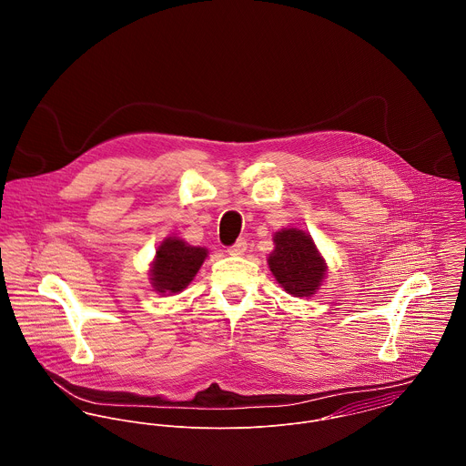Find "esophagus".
Here are the masks:
<instances>
[{
	"instance_id": "obj_1",
	"label": "esophagus",
	"mask_w": 466,
	"mask_h": 466,
	"mask_svg": "<svg viewBox=\"0 0 466 466\" xmlns=\"http://www.w3.org/2000/svg\"><path fill=\"white\" fill-rule=\"evenodd\" d=\"M246 249H248V242L244 238H238L237 244L228 249V253L233 255V257H242L246 253Z\"/></svg>"
}]
</instances>
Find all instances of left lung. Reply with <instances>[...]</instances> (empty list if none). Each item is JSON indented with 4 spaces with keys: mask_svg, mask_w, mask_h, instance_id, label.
I'll use <instances>...</instances> for the list:
<instances>
[{
    "mask_svg": "<svg viewBox=\"0 0 466 466\" xmlns=\"http://www.w3.org/2000/svg\"><path fill=\"white\" fill-rule=\"evenodd\" d=\"M272 242L267 266L279 287L294 298L314 296L327 278L329 266L310 233L283 228L272 235Z\"/></svg>",
    "mask_w": 466,
    "mask_h": 466,
    "instance_id": "obj_1",
    "label": "left lung"
}]
</instances>
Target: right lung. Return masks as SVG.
Instances as JSON below:
<instances>
[{"instance_id":"1","label":"right lung","mask_w":466,"mask_h":466,"mask_svg":"<svg viewBox=\"0 0 466 466\" xmlns=\"http://www.w3.org/2000/svg\"><path fill=\"white\" fill-rule=\"evenodd\" d=\"M208 257V249L190 246L179 237H167L156 249L150 262V285L161 296H174L183 292Z\"/></svg>"}]
</instances>
